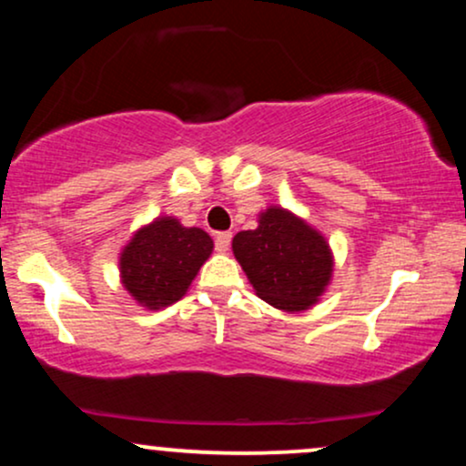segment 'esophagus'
Instances as JSON below:
<instances>
[{
    "instance_id": "1",
    "label": "esophagus",
    "mask_w": 466,
    "mask_h": 466,
    "mask_svg": "<svg viewBox=\"0 0 466 466\" xmlns=\"http://www.w3.org/2000/svg\"><path fill=\"white\" fill-rule=\"evenodd\" d=\"M229 240H232V232H218L215 237V245H217V251H221V254H226L229 249Z\"/></svg>"
}]
</instances>
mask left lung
Instances as JSON below:
<instances>
[{
    "label": "left lung",
    "instance_id": "left-lung-1",
    "mask_svg": "<svg viewBox=\"0 0 466 466\" xmlns=\"http://www.w3.org/2000/svg\"><path fill=\"white\" fill-rule=\"evenodd\" d=\"M232 251L256 296L280 311H307L333 280L335 256L329 240L282 206L260 210L258 226L238 232Z\"/></svg>",
    "mask_w": 466,
    "mask_h": 466
}]
</instances>
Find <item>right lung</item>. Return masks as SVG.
Here are the masks:
<instances>
[{"label": "right lung", "instance_id": "add662e5", "mask_svg": "<svg viewBox=\"0 0 466 466\" xmlns=\"http://www.w3.org/2000/svg\"><path fill=\"white\" fill-rule=\"evenodd\" d=\"M212 249L215 240L201 228H186L168 215L155 217L120 249V282L137 307L162 311L188 293Z\"/></svg>", "mask_w": 466, "mask_h": 466}]
</instances>
